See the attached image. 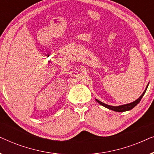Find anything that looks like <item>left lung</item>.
Segmentation results:
<instances>
[{
    "label": "left lung",
    "mask_w": 154,
    "mask_h": 154,
    "mask_svg": "<svg viewBox=\"0 0 154 154\" xmlns=\"http://www.w3.org/2000/svg\"><path fill=\"white\" fill-rule=\"evenodd\" d=\"M149 84V83H148V85H147L146 89L144 90V92L142 94V95H141L140 97L137 99V100H136L135 101H134V102H132L131 103H128V104H123V105H120V106H111V105L104 104V103L100 102V100H97V99H95V100L99 103V104L102 105V106L106 107V108L110 109V110L116 111V112H124V111H130V110H131L132 109H133L134 107L136 106V105H137V104H139V102H140L141 100H142V98L143 97V96H144V94H145V92H146V89H147V88H148Z\"/></svg>",
    "instance_id": "left-lung-1"
}]
</instances>
